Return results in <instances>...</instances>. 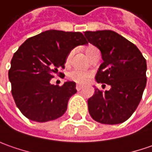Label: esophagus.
<instances>
[{
  "label": "esophagus",
  "instance_id": "obj_1",
  "mask_svg": "<svg viewBox=\"0 0 152 152\" xmlns=\"http://www.w3.org/2000/svg\"><path fill=\"white\" fill-rule=\"evenodd\" d=\"M82 86H80V85H76V89L79 91H80V90L82 89Z\"/></svg>",
  "mask_w": 152,
  "mask_h": 152
}]
</instances>
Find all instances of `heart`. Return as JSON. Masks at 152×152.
Segmentation results:
<instances>
[{"label":"heart","mask_w":152,"mask_h":152,"mask_svg":"<svg viewBox=\"0 0 152 152\" xmlns=\"http://www.w3.org/2000/svg\"><path fill=\"white\" fill-rule=\"evenodd\" d=\"M96 50H98L97 48L94 46H88L86 48V54L87 56V57L90 58L94 52ZM74 50H72L66 56V63L69 64L71 62V60L73 54H74ZM91 77V73L86 71H83V70H80V69H74L72 70L71 72H68L67 78L68 80H70L71 81H73L76 84L79 85H84L86 84L88 80H90V78Z\"/></svg>","instance_id":"b5f03b06"}]
</instances>
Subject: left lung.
<instances>
[{
  "mask_svg": "<svg viewBox=\"0 0 152 152\" xmlns=\"http://www.w3.org/2000/svg\"><path fill=\"white\" fill-rule=\"evenodd\" d=\"M87 41L102 52L103 63L96 80L108 84L110 91L95 88L88 111L96 121L122 123L136 111L146 84V61L136 45L110 30L85 31Z\"/></svg>",
  "mask_w": 152,
  "mask_h": 152,
  "instance_id": "8db88e82",
  "label": "left lung"
}]
</instances>
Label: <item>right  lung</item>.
I'll return each mask as SVG.
<instances>
[{"label": "right lung", "instance_id": "add662e5", "mask_svg": "<svg viewBox=\"0 0 152 152\" xmlns=\"http://www.w3.org/2000/svg\"><path fill=\"white\" fill-rule=\"evenodd\" d=\"M88 42L80 32L49 30L28 38L15 51L8 72L11 94L16 106L28 119L45 122L61 117L68 101L76 92V83L51 85L55 75L61 76L67 54Z\"/></svg>", "mask_w": 152, "mask_h": 152}]
</instances>
